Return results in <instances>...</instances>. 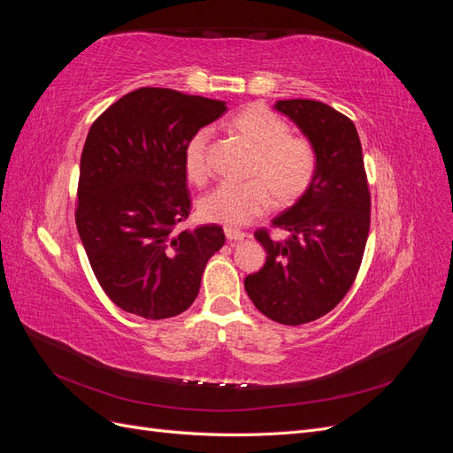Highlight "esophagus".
Masks as SVG:
<instances>
[{
    "instance_id": "esophagus-1",
    "label": "esophagus",
    "mask_w": 453,
    "mask_h": 453,
    "mask_svg": "<svg viewBox=\"0 0 453 453\" xmlns=\"http://www.w3.org/2000/svg\"><path fill=\"white\" fill-rule=\"evenodd\" d=\"M225 236H226V240H228L230 243H234V242H242V240L245 238V232L226 226V228H225Z\"/></svg>"
}]
</instances>
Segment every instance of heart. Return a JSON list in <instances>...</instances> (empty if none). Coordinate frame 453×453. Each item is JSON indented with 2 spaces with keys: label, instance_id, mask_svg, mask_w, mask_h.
<instances>
[{
  "label": "heart",
  "instance_id": "obj_1",
  "mask_svg": "<svg viewBox=\"0 0 453 453\" xmlns=\"http://www.w3.org/2000/svg\"><path fill=\"white\" fill-rule=\"evenodd\" d=\"M225 130L253 150L245 170V177L251 180L226 183L205 195L198 203L205 221L243 226L266 213L272 203L285 208L306 193L315 177L318 155L308 138L291 134L283 117L263 104H251L230 115ZM208 145V130H198L187 142L185 173L195 185H203L210 177Z\"/></svg>",
  "mask_w": 453,
  "mask_h": 453
}]
</instances>
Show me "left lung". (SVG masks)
<instances>
[{
	"instance_id": "left-lung-1",
	"label": "left lung",
	"mask_w": 453,
	"mask_h": 453,
	"mask_svg": "<svg viewBox=\"0 0 453 453\" xmlns=\"http://www.w3.org/2000/svg\"><path fill=\"white\" fill-rule=\"evenodd\" d=\"M313 143L315 177L306 193L272 221L287 238L258 228L266 263L243 285L260 313L281 325L323 318L346 296L363 260L370 228V190L357 128L315 100L273 105Z\"/></svg>"
}]
</instances>
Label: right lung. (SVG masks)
I'll list each match as a JSON object with an SVG mask.
<instances>
[{
  "label": "right lung",
  "instance_id": "add662e5",
  "mask_svg": "<svg viewBox=\"0 0 453 453\" xmlns=\"http://www.w3.org/2000/svg\"><path fill=\"white\" fill-rule=\"evenodd\" d=\"M225 102L143 87L94 120L81 155L75 223L105 295L145 319L180 315L223 248L219 225L180 228L190 213L185 147Z\"/></svg>",
  "mask_w": 453,
  "mask_h": 453
}]
</instances>
